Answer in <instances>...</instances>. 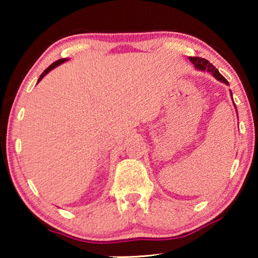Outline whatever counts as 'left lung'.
Returning <instances> with one entry per match:
<instances>
[{
    "instance_id": "8db88e82",
    "label": "left lung",
    "mask_w": 258,
    "mask_h": 258,
    "mask_svg": "<svg viewBox=\"0 0 258 258\" xmlns=\"http://www.w3.org/2000/svg\"><path fill=\"white\" fill-rule=\"evenodd\" d=\"M190 61H191L194 64H195V67L197 69H201V70H208V72L213 74V75L216 77V79L218 81H221V82H224L225 84H229L228 81L224 79L223 76L221 75L220 72L215 68V67L211 64V63L208 61V59L206 58H202V57H189Z\"/></svg>"
}]
</instances>
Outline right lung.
Wrapping results in <instances>:
<instances>
[{
	"instance_id": "obj_1",
	"label": "right lung",
	"mask_w": 258,
	"mask_h": 258,
	"mask_svg": "<svg viewBox=\"0 0 258 258\" xmlns=\"http://www.w3.org/2000/svg\"><path fill=\"white\" fill-rule=\"evenodd\" d=\"M64 61H67V59H66V58H59V59H58V61H56V62H54V63H52V64H50V66H49V67H48V68H47V69H45V70H44V72L41 74L40 79H38V82H40V81H41L42 79H43V77H44L45 75H47V74H48L49 72H50V70H51V69H54V68H55V67H57V66H59V64H61V63H63V62H64Z\"/></svg>"
}]
</instances>
